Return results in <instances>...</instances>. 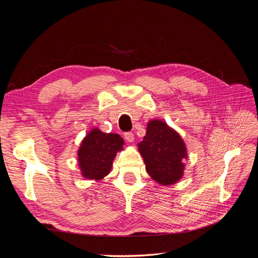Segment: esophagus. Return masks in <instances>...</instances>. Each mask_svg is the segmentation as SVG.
Listing matches in <instances>:
<instances>
[{"label": "esophagus", "mask_w": 258, "mask_h": 258, "mask_svg": "<svg viewBox=\"0 0 258 258\" xmlns=\"http://www.w3.org/2000/svg\"><path fill=\"white\" fill-rule=\"evenodd\" d=\"M123 137H124V140H126L127 142H134V140H135V135L132 134V132H124V135H123Z\"/></svg>", "instance_id": "esophagus-1"}]
</instances>
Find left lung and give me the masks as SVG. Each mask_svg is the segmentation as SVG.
Masks as SVG:
<instances>
[{
	"mask_svg": "<svg viewBox=\"0 0 258 258\" xmlns=\"http://www.w3.org/2000/svg\"><path fill=\"white\" fill-rule=\"evenodd\" d=\"M147 173L162 185L176 183L183 175L186 146L174 130L161 120H151L139 144Z\"/></svg>",
	"mask_w": 258,
	"mask_h": 258,
	"instance_id": "8db88e82",
	"label": "left lung"
}]
</instances>
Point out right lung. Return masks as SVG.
Segmentation results:
<instances>
[{
	"instance_id": "obj_1",
	"label": "right lung",
	"mask_w": 258,
	"mask_h": 258,
	"mask_svg": "<svg viewBox=\"0 0 258 258\" xmlns=\"http://www.w3.org/2000/svg\"><path fill=\"white\" fill-rule=\"evenodd\" d=\"M122 145L123 140L118 135L92 129L83 140L79 150L82 175L96 181L103 178L110 173L115 156L122 150Z\"/></svg>"
}]
</instances>
